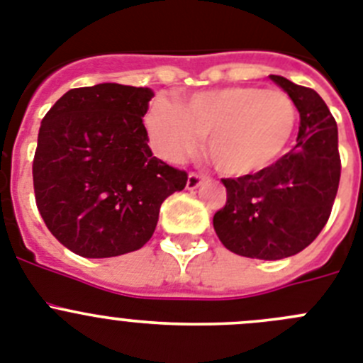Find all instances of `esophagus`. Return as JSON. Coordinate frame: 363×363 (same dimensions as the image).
I'll return each instance as SVG.
<instances>
[{
    "instance_id": "1",
    "label": "esophagus",
    "mask_w": 363,
    "mask_h": 363,
    "mask_svg": "<svg viewBox=\"0 0 363 363\" xmlns=\"http://www.w3.org/2000/svg\"><path fill=\"white\" fill-rule=\"evenodd\" d=\"M202 184V175L199 174H189L188 181H186V188L188 189H197Z\"/></svg>"
}]
</instances>
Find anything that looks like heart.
Returning <instances> with one entry per match:
<instances>
[{"label":"heart","mask_w":363,"mask_h":363,"mask_svg":"<svg viewBox=\"0 0 363 363\" xmlns=\"http://www.w3.org/2000/svg\"><path fill=\"white\" fill-rule=\"evenodd\" d=\"M298 125V108L282 90L224 86L189 96L182 104L153 99L145 128L153 150L177 162L206 135V153L218 172L259 174L282 157Z\"/></svg>","instance_id":"heart-1"}]
</instances>
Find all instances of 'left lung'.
<instances>
[{
    "mask_svg": "<svg viewBox=\"0 0 363 363\" xmlns=\"http://www.w3.org/2000/svg\"><path fill=\"white\" fill-rule=\"evenodd\" d=\"M300 113L296 145L259 174L222 179L226 206L213 217L220 242L247 259L280 260L318 237L331 215L338 182V128L324 99L282 76H269Z\"/></svg>",
    "mask_w": 363,
    "mask_h": 363,
    "instance_id": "1",
    "label": "left lung"
}]
</instances>
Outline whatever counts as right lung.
Here are the masks:
<instances>
[{"label":"right lung","mask_w":363,"mask_h":363,"mask_svg":"<svg viewBox=\"0 0 363 363\" xmlns=\"http://www.w3.org/2000/svg\"><path fill=\"white\" fill-rule=\"evenodd\" d=\"M152 88H72L47 112L32 175L38 210L65 247L84 259L130 253L152 238L166 197L186 172L153 157L143 117Z\"/></svg>","instance_id":"obj_1"}]
</instances>
